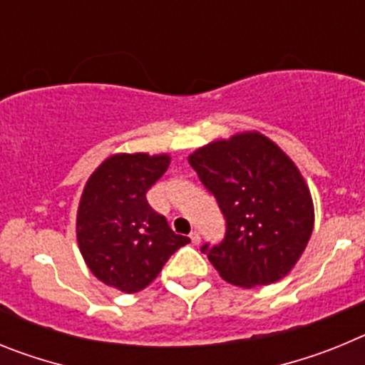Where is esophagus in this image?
I'll list each match as a JSON object with an SVG mask.
<instances>
[{"label": "esophagus", "mask_w": 365, "mask_h": 365, "mask_svg": "<svg viewBox=\"0 0 365 365\" xmlns=\"http://www.w3.org/2000/svg\"><path fill=\"white\" fill-rule=\"evenodd\" d=\"M190 240H192L193 245H199L201 243V235H199V232H192V234H190Z\"/></svg>", "instance_id": "1"}]
</instances>
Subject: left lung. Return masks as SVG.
<instances>
[{"instance_id": "1", "label": "left lung", "mask_w": 365, "mask_h": 365, "mask_svg": "<svg viewBox=\"0 0 365 365\" xmlns=\"http://www.w3.org/2000/svg\"><path fill=\"white\" fill-rule=\"evenodd\" d=\"M188 163L227 219L217 247L201 248L225 282L252 289L291 272L311 240L314 205L294 160L259 131L212 140Z\"/></svg>"}]
</instances>
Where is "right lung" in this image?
I'll return each mask as SVG.
<instances>
[{
	"label": "right lung",
	"instance_id": "add662e5",
	"mask_svg": "<svg viewBox=\"0 0 365 365\" xmlns=\"http://www.w3.org/2000/svg\"><path fill=\"white\" fill-rule=\"evenodd\" d=\"M168 166V153H115L83 186L76 212L80 254L96 279L125 294L143 291L190 243L148 205L146 192Z\"/></svg>",
	"mask_w": 365,
	"mask_h": 365
}]
</instances>
